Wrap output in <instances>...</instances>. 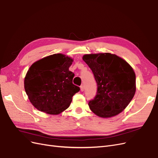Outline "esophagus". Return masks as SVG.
Segmentation results:
<instances>
[{
	"mask_svg": "<svg viewBox=\"0 0 158 158\" xmlns=\"http://www.w3.org/2000/svg\"><path fill=\"white\" fill-rule=\"evenodd\" d=\"M80 88H81V90L82 91H84V90H85V86H84V85H81V86H80Z\"/></svg>",
	"mask_w": 158,
	"mask_h": 158,
	"instance_id": "obj_1",
	"label": "esophagus"
}]
</instances>
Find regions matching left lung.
I'll return each instance as SVG.
<instances>
[{"label":"left lung","instance_id":"1","mask_svg":"<svg viewBox=\"0 0 158 158\" xmlns=\"http://www.w3.org/2000/svg\"><path fill=\"white\" fill-rule=\"evenodd\" d=\"M83 60L92 70L97 92L89 108L101 118L119 114L130 103L136 91L134 70L126 61L110 53L86 54Z\"/></svg>","mask_w":158,"mask_h":158}]
</instances>
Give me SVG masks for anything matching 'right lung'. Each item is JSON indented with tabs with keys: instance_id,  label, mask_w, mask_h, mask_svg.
Returning a JSON list of instances; mask_svg holds the SVG:
<instances>
[{
	"instance_id": "obj_1",
	"label": "right lung",
	"mask_w": 158,
	"mask_h": 158,
	"mask_svg": "<svg viewBox=\"0 0 158 158\" xmlns=\"http://www.w3.org/2000/svg\"><path fill=\"white\" fill-rule=\"evenodd\" d=\"M73 60L62 54L45 57L31 65L24 80L28 98L39 111L57 115L67 109L80 90L69 70Z\"/></svg>"
}]
</instances>
